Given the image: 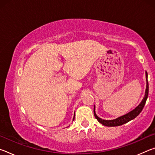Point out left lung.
Returning a JSON list of instances; mask_svg holds the SVG:
<instances>
[{
  "instance_id": "8db88e82",
  "label": "left lung",
  "mask_w": 155,
  "mask_h": 155,
  "mask_svg": "<svg viewBox=\"0 0 155 155\" xmlns=\"http://www.w3.org/2000/svg\"><path fill=\"white\" fill-rule=\"evenodd\" d=\"M146 92H145V96H144L143 98L142 101H141V103L139 104V105L136 107L135 109H133V111H130L126 115H122V116H120L117 118L115 120H103L98 116L96 115L95 112V106L94 107V116H95L96 118L98 120V121L101 123V124H103L104 126H106V127H117V126L122 125L124 124H126L128 122L130 121V120H133L135 118L137 115L140 114L142 111L144 105H145L146 100L148 98V73L146 72Z\"/></svg>"
}]
</instances>
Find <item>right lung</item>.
<instances>
[{
  "label": "right lung",
  "mask_w": 155,
  "mask_h": 155,
  "mask_svg": "<svg viewBox=\"0 0 155 155\" xmlns=\"http://www.w3.org/2000/svg\"><path fill=\"white\" fill-rule=\"evenodd\" d=\"M74 117H73V121H74Z\"/></svg>",
  "instance_id": "right-lung-1"
}]
</instances>
